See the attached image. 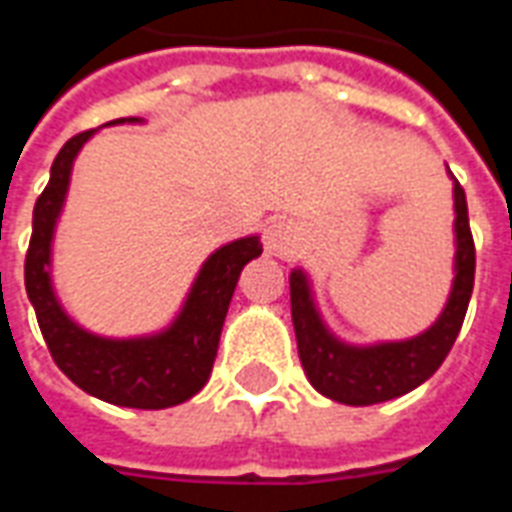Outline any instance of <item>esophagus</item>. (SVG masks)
Segmentation results:
<instances>
[{
	"label": "esophagus",
	"mask_w": 512,
	"mask_h": 512,
	"mask_svg": "<svg viewBox=\"0 0 512 512\" xmlns=\"http://www.w3.org/2000/svg\"><path fill=\"white\" fill-rule=\"evenodd\" d=\"M263 244L266 252L274 257H293L296 252V230L285 219H271L263 230Z\"/></svg>",
	"instance_id": "obj_1"
}]
</instances>
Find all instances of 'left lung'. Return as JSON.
I'll list each match as a JSON object with an SVG mask.
<instances>
[{"instance_id":"8db88e82","label":"left lung","mask_w":512,"mask_h":512,"mask_svg":"<svg viewBox=\"0 0 512 512\" xmlns=\"http://www.w3.org/2000/svg\"><path fill=\"white\" fill-rule=\"evenodd\" d=\"M452 208H455V222H452L455 277H452L450 296L439 318L425 332L408 340L370 345L345 343L323 321L307 271L304 268L290 271V315L299 343L301 367L323 397H332L345 406L384 403L425 384L447 359L455 337L461 332L474 288V241L469 230V211H466V194L455 178H452Z\"/></svg>"}]
</instances>
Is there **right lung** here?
<instances>
[{
    "mask_svg": "<svg viewBox=\"0 0 512 512\" xmlns=\"http://www.w3.org/2000/svg\"><path fill=\"white\" fill-rule=\"evenodd\" d=\"M123 123L136 126L145 120L120 117L106 126ZM95 131L98 128L65 142L51 164L49 186L35 202L32 241L24 263L27 296L57 367L87 395L126 408L178 406L208 384L238 277L249 260L263 255V244L260 235H246L211 252L191 282L178 315L158 332L104 337L84 329L65 312L54 290L51 249L71 186L73 161Z\"/></svg>",
    "mask_w": 512,
    "mask_h": 512,
    "instance_id": "obj_1",
    "label": "right lung"
}]
</instances>
